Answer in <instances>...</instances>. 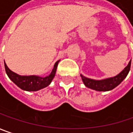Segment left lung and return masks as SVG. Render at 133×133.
Segmentation results:
<instances>
[{
	"label": "left lung",
	"mask_w": 133,
	"mask_h": 133,
	"mask_svg": "<svg viewBox=\"0 0 133 133\" xmlns=\"http://www.w3.org/2000/svg\"><path fill=\"white\" fill-rule=\"evenodd\" d=\"M130 66H131V60L130 61L127 66L117 76L114 77L102 79V80H95L89 78L85 77L83 75H80V76L86 87L93 90L99 91H107L115 89L124 80L130 71Z\"/></svg>",
	"instance_id": "obj_1"
}]
</instances>
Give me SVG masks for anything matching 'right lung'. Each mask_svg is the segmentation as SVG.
Instances as JSON below:
<instances>
[{
  "label": "right lung",
  "mask_w": 133,
  "mask_h": 133,
  "mask_svg": "<svg viewBox=\"0 0 133 133\" xmlns=\"http://www.w3.org/2000/svg\"><path fill=\"white\" fill-rule=\"evenodd\" d=\"M58 63L59 61H57L55 63L50 74L45 77H41L38 76H20L12 71L6 65L5 62H4V66H5L6 74L8 75L9 79L20 89L25 91H35L44 89L50 85L52 79L55 77Z\"/></svg>",
  "instance_id": "1"
}]
</instances>
